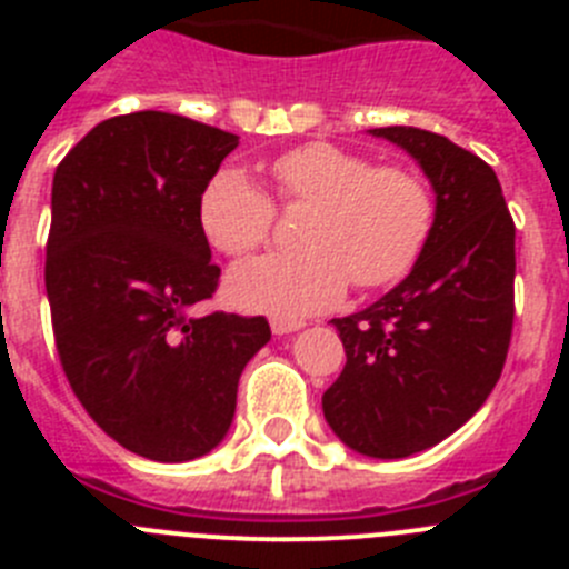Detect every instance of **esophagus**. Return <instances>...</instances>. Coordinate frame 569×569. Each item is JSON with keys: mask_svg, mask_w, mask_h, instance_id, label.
I'll return each mask as SVG.
<instances>
[{"mask_svg": "<svg viewBox=\"0 0 569 569\" xmlns=\"http://www.w3.org/2000/svg\"><path fill=\"white\" fill-rule=\"evenodd\" d=\"M270 328H273L276 336H288V333H296V330L305 328V321L281 319V316H273V319H270Z\"/></svg>", "mask_w": 569, "mask_h": 569, "instance_id": "obj_1", "label": "esophagus"}]
</instances>
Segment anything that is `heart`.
<instances>
[{"label":"heart","mask_w":569,"mask_h":569,"mask_svg":"<svg viewBox=\"0 0 569 569\" xmlns=\"http://www.w3.org/2000/svg\"><path fill=\"white\" fill-rule=\"evenodd\" d=\"M276 199L308 204L305 250L270 253L230 273L236 305L276 316L325 310L347 281L373 290L410 270L433 228V196L421 176L328 142L281 153L270 164ZM276 204L241 170H222L202 193V228L219 253L248 259L270 241Z\"/></svg>","instance_id":"1"}]
</instances>
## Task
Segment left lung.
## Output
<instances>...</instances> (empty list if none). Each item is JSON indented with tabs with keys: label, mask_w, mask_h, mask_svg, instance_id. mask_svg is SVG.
Here are the masks:
<instances>
[{
	"label": "left lung",
	"mask_w": 569,
	"mask_h": 569,
	"mask_svg": "<svg viewBox=\"0 0 569 569\" xmlns=\"http://www.w3.org/2000/svg\"><path fill=\"white\" fill-rule=\"evenodd\" d=\"M436 190V219L401 284L333 319L347 365L321 396L350 450L405 459L456 433L505 370L516 316V224L490 164L447 136L373 128Z\"/></svg>",
	"instance_id": "left-lung-1"
}]
</instances>
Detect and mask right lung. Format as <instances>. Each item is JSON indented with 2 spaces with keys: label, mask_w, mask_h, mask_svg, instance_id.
Wrapping results in <instances>:
<instances>
[{
  "label": "right lung",
  "mask_w": 569,
  "mask_h": 569,
  "mask_svg": "<svg viewBox=\"0 0 569 569\" xmlns=\"http://www.w3.org/2000/svg\"><path fill=\"white\" fill-rule=\"evenodd\" d=\"M239 136L188 116L104 119L53 173L44 290L62 370L88 416L130 453L190 461L236 413L270 339L264 316H193L219 264L202 193Z\"/></svg>",
  "instance_id": "1"
}]
</instances>
